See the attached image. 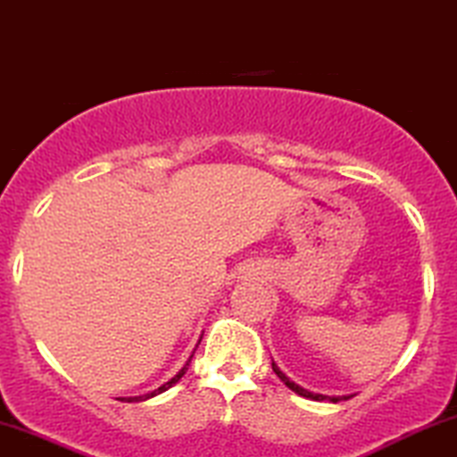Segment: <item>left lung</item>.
I'll list each match as a JSON object with an SVG mask.
<instances>
[{
    "label": "left lung",
    "mask_w": 457,
    "mask_h": 457,
    "mask_svg": "<svg viewBox=\"0 0 457 457\" xmlns=\"http://www.w3.org/2000/svg\"><path fill=\"white\" fill-rule=\"evenodd\" d=\"M272 370H274V375L281 378L285 386H287V387L291 389V392H295L298 395H304V398H311V400H329V403H340V400H349V398H351V395H323V394H312V392H309V389L295 386L294 381H289V377H285V372L281 370V368L274 364V360H272Z\"/></svg>",
    "instance_id": "obj_1"
}]
</instances>
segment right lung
Wrapping results in <instances>:
<instances>
[{"label": "right lung", "mask_w": 457, "mask_h": 457, "mask_svg": "<svg viewBox=\"0 0 457 457\" xmlns=\"http://www.w3.org/2000/svg\"><path fill=\"white\" fill-rule=\"evenodd\" d=\"M191 357H194V355H191ZM191 357H189V360H187V364H185L183 368H180V370H179V375H174L172 378H170L168 383H163L162 387H157L155 392H151V394H145V395H136V398H128V403H134V400H136V403H140V400H148V398H153V395H157V394L166 392V389L172 387L174 383H179V381H180V377L185 375V372H187V368H189V364H191ZM123 400H125V398H123Z\"/></svg>", "instance_id": "obj_1"}]
</instances>
